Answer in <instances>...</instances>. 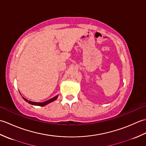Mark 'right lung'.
Wrapping results in <instances>:
<instances>
[{"instance_id": "add662e5", "label": "right lung", "mask_w": 146, "mask_h": 146, "mask_svg": "<svg viewBox=\"0 0 146 146\" xmlns=\"http://www.w3.org/2000/svg\"><path fill=\"white\" fill-rule=\"evenodd\" d=\"M58 97V95H56V97H53V98H51V99H49V100H47V101H46V102H32V101L27 100V99H26L25 98H24L23 97V99H24V100H25V101L27 102H28V103H29V104H31V105H38V106L43 107V106H45V105H48V104H49V103H51V102H53V101L56 100Z\"/></svg>"}]
</instances>
